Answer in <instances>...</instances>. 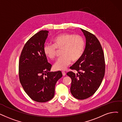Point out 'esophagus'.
<instances>
[{
	"instance_id": "34e87169",
	"label": "esophagus",
	"mask_w": 122,
	"mask_h": 122,
	"mask_svg": "<svg viewBox=\"0 0 122 122\" xmlns=\"http://www.w3.org/2000/svg\"><path fill=\"white\" fill-rule=\"evenodd\" d=\"M62 75H63V76H65L66 75V73L64 71H63L62 72Z\"/></svg>"
}]
</instances>
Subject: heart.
I'll return each mask as SVG.
<instances>
[{"mask_svg":"<svg viewBox=\"0 0 122 122\" xmlns=\"http://www.w3.org/2000/svg\"><path fill=\"white\" fill-rule=\"evenodd\" d=\"M53 44H46L43 47L45 55L50 59L56 57L57 48L63 49L61 58L54 64L56 70L64 71L72 62H76L82 56L85 49V42L82 37L70 33H62L53 39Z\"/></svg>","mask_w":122,"mask_h":122,"instance_id":"heart-1","label":"heart"}]
</instances>
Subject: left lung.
I'll list each match as a JSON object with an SVG mask.
<instances>
[{"mask_svg":"<svg viewBox=\"0 0 122 122\" xmlns=\"http://www.w3.org/2000/svg\"><path fill=\"white\" fill-rule=\"evenodd\" d=\"M86 39L81 58L71 66L78 72H69L67 75L72 80L70 91L74 97L87 99L96 92L105 75V58L102 46L96 37L81 28Z\"/></svg>","mask_w":122,"mask_h":122,"instance_id":"left-lung-1","label":"left lung"}]
</instances>
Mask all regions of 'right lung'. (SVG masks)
I'll use <instances>...</instances> for the list:
<instances>
[{
	"mask_svg": "<svg viewBox=\"0 0 122 122\" xmlns=\"http://www.w3.org/2000/svg\"><path fill=\"white\" fill-rule=\"evenodd\" d=\"M49 31L41 30L25 44L19 62L21 84L29 97L43 103L53 98L57 81L62 76L60 71L50 72L52 65L43 51Z\"/></svg>",
	"mask_w": 122,
	"mask_h": 122,
	"instance_id": "add662e5",
	"label": "right lung"
}]
</instances>
